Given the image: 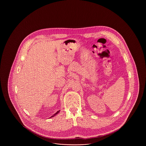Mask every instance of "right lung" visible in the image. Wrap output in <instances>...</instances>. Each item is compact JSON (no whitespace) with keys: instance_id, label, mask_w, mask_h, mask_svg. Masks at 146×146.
I'll use <instances>...</instances> for the list:
<instances>
[{"instance_id":"add662e5","label":"right lung","mask_w":146,"mask_h":146,"mask_svg":"<svg viewBox=\"0 0 146 146\" xmlns=\"http://www.w3.org/2000/svg\"><path fill=\"white\" fill-rule=\"evenodd\" d=\"M59 111H57V112H56V113L55 114H54V115H52V116H51V117H54V116H55V115H56V114H58V113H59Z\"/></svg>"}]
</instances>
